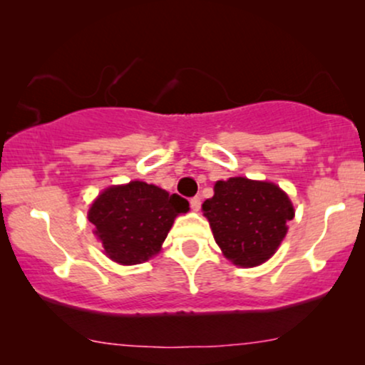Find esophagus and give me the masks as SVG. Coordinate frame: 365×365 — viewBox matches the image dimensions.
<instances>
[{"instance_id": "esophagus-1", "label": "esophagus", "mask_w": 365, "mask_h": 365, "mask_svg": "<svg viewBox=\"0 0 365 365\" xmlns=\"http://www.w3.org/2000/svg\"><path fill=\"white\" fill-rule=\"evenodd\" d=\"M190 207H192V211H199V209H200V197H192Z\"/></svg>"}]
</instances>
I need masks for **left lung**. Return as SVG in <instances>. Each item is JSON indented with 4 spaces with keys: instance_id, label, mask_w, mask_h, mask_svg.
I'll use <instances>...</instances> for the list:
<instances>
[{
    "instance_id": "left-lung-1",
    "label": "left lung",
    "mask_w": 365,
    "mask_h": 365,
    "mask_svg": "<svg viewBox=\"0 0 365 365\" xmlns=\"http://www.w3.org/2000/svg\"><path fill=\"white\" fill-rule=\"evenodd\" d=\"M202 211L223 254L244 267L259 266L274 254L295 215L278 185L242 177L216 182Z\"/></svg>"
}]
</instances>
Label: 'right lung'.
I'll return each mask as SVG.
<instances>
[{
  "label": "right lung",
  "instance_id": "1",
  "mask_svg": "<svg viewBox=\"0 0 365 365\" xmlns=\"http://www.w3.org/2000/svg\"><path fill=\"white\" fill-rule=\"evenodd\" d=\"M187 199L145 182L110 187L94 200L89 221L104 252L120 264H140L159 252Z\"/></svg>",
  "mask_w": 365,
  "mask_h": 365
}]
</instances>
